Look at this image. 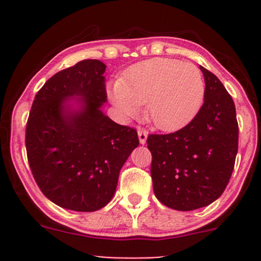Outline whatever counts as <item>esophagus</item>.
I'll return each mask as SVG.
<instances>
[{
    "mask_svg": "<svg viewBox=\"0 0 261 261\" xmlns=\"http://www.w3.org/2000/svg\"><path fill=\"white\" fill-rule=\"evenodd\" d=\"M138 135H139V140H140V144H145L147 139V131L144 130V128H139Z\"/></svg>",
    "mask_w": 261,
    "mask_h": 261,
    "instance_id": "1",
    "label": "esophagus"
}]
</instances>
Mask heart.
I'll list each match as a JSON object with an SVG mask.
<instances>
[{"instance_id": "1", "label": "heart", "mask_w": 261, "mask_h": 261, "mask_svg": "<svg viewBox=\"0 0 261 261\" xmlns=\"http://www.w3.org/2000/svg\"><path fill=\"white\" fill-rule=\"evenodd\" d=\"M206 84L192 63L154 58L133 65L114 84L111 98L121 114L136 116L146 103V118L160 130L183 127L198 114Z\"/></svg>"}]
</instances>
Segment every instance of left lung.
Here are the masks:
<instances>
[{"label": "left lung", "mask_w": 261, "mask_h": 261, "mask_svg": "<svg viewBox=\"0 0 261 261\" xmlns=\"http://www.w3.org/2000/svg\"><path fill=\"white\" fill-rule=\"evenodd\" d=\"M201 68L204 102L193 120L172 134H150L155 197L173 210L208 206L228 184L239 147L236 109L221 81Z\"/></svg>", "instance_id": "8db88e82"}]
</instances>
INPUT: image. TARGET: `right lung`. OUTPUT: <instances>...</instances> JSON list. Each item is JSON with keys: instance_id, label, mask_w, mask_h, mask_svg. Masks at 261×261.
Masks as SVG:
<instances>
[{"instance_id": "add662e5", "label": "right lung", "mask_w": 261, "mask_h": 261, "mask_svg": "<svg viewBox=\"0 0 261 261\" xmlns=\"http://www.w3.org/2000/svg\"><path fill=\"white\" fill-rule=\"evenodd\" d=\"M106 65L87 59L63 69L36 93L26 123L28 162L44 196L63 208L93 212L106 206L138 133L101 111ZM68 98H78L72 110Z\"/></svg>"}]
</instances>
